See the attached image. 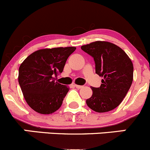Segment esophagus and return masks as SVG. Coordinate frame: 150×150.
Segmentation results:
<instances>
[{
	"mask_svg": "<svg viewBox=\"0 0 150 150\" xmlns=\"http://www.w3.org/2000/svg\"><path fill=\"white\" fill-rule=\"evenodd\" d=\"M75 86L77 88H83V86H80V85H76V84H75Z\"/></svg>",
	"mask_w": 150,
	"mask_h": 150,
	"instance_id": "esophagus-1",
	"label": "esophagus"
}]
</instances>
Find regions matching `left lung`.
Instances as JSON below:
<instances>
[{
  "instance_id": "left-lung-1",
  "label": "left lung",
  "mask_w": 150,
  "mask_h": 150,
  "mask_svg": "<svg viewBox=\"0 0 150 150\" xmlns=\"http://www.w3.org/2000/svg\"><path fill=\"white\" fill-rule=\"evenodd\" d=\"M81 49L94 58L95 72L103 78L99 88L91 87L93 94L86 100L87 105L98 113L116 108L133 82L131 60L122 49L108 42H94L81 46Z\"/></svg>"
}]
</instances>
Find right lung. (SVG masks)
Wrapping results in <instances>:
<instances>
[{
	"mask_svg": "<svg viewBox=\"0 0 150 150\" xmlns=\"http://www.w3.org/2000/svg\"><path fill=\"white\" fill-rule=\"evenodd\" d=\"M75 47L41 49L28 56L19 68L18 81L26 103L39 114H50L62 106L69 87L54 81L63 72Z\"/></svg>",
	"mask_w": 150,
	"mask_h": 150,
	"instance_id": "1",
	"label": "right lung"
}]
</instances>
